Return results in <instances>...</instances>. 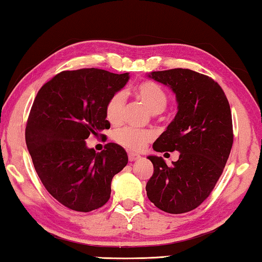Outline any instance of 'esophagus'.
I'll return each instance as SVG.
<instances>
[{
  "mask_svg": "<svg viewBox=\"0 0 262 262\" xmlns=\"http://www.w3.org/2000/svg\"><path fill=\"white\" fill-rule=\"evenodd\" d=\"M140 158H141V156L137 154H133V152L128 154V159H129V162H136V161H139Z\"/></svg>",
  "mask_w": 262,
  "mask_h": 262,
  "instance_id": "obj_1",
  "label": "esophagus"
}]
</instances>
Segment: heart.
I'll use <instances>...</instances> for the list:
<instances>
[{
	"label": "heart",
	"instance_id": "obj_1",
	"mask_svg": "<svg viewBox=\"0 0 262 262\" xmlns=\"http://www.w3.org/2000/svg\"><path fill=\"white\" fill-rule=\"evenodd\" d=\"M133 92H134L136 99L140 100L154 114L162 113L166 107L168 101L167 95L156 83L148 81L142 82L134 88ZM125 101V94L122 91H119L115 92L106 104V119L112 125H118L121 122ZM114 140L122 147L133 150V151H141L152 140V134L148 130L125 127L114 133Z\"/></svg>",
	"mask_w": 262,
	"mask_h": 262
}]
</instances>
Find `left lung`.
I'll use <instances>...</instances> for the list:
<instances>
[{
	"label": "left lung",
	"instance_id": "1",
	"mask_svg": "<svg viewBox=\"0 0 262 262\" xmlns=\"http://www.w3.org/2000/svg\"><path fill=\"white\" fill-rule=\"evenodd\" d=\"M176 95L177 112L166 130L155 141V151H178L167 166L158 156H148L154 174L145 190L149 200L168 214L195 209L209 196L223 172L233 143L229 101L214 79L189 69L148 74Z\"/></svg>",
	"mask_w": 262,
	"mask_h": 262
}]
</instances>
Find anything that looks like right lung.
<instances>
[{"mask_svg": "<svg viewBox=\"0 0 262 262\" xmlns=\"http://www.w3.org/2000/svg\"><path fill=\"white\" fill-rule=\"evenodd\" d=\"M129 73L85 68L62 72L43 84L33 101L25 140L35 171L53 198L69 209L89 212L108 201L113 177L127 165L121 145L101 152L85 140L108 129L105 107Z\"/></svg>", "mask_w": 262, "mask_h": 262, "instance_id": "add662e5", "label": "right lung"}]
</instances>
